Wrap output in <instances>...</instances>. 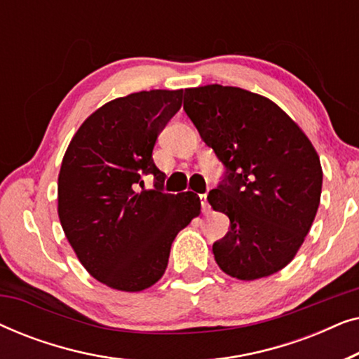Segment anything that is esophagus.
I'll use <instances>...</instances> for the list:
<instances>
[{
  "instance_id": "esophagus-1",
  "label": "esophagus",
  "mask_w": 359,
  "mask_h": 359,
  "mask_svg": "<svg viewBox=\"0 0 359 359\" xmlns=\"http://www.w3.org/2000/svg\"><path fill=\"white\" fill-rule=\"evenodd\" d=\"M199 199H201V208H203V212H205L209 208L208 204V194H199Z\"/></svg>"
}]
</instances>
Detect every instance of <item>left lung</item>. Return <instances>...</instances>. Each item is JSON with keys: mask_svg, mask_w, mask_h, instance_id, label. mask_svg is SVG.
I'll return each mask as SVG.
<instances>
[{"mask_svg": "<svg viewBox=\"0 0 359 359\" xmlns=\"http://www.w3.org/2000/svg\"><path fill=\"white\" fill-rule=\"evenodd\" d=\"M183 107L225 166L208 196L230 219L212 245L219 268L243 281L278 273L296 257L320 204L316 149L281 107L242 88H188Z\"/></svg>", "mask_w": 359, "mask_h": 359, "instance_id": "left-lung-1", "label": "left lung"}]
</instances>
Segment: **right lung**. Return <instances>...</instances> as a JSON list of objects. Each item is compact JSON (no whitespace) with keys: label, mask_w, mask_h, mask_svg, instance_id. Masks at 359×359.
Listing matches in <instances>:
<instances>
[{"label":"right lung","mask_w":359,"mask_h":359,"mask_svg":"<svg viewBox=\"0 0 359 359\" xmlns=\"http://www.w3.org/2000/svg\"><path fill=\"white\" fill-rule=\"evenodd\" d=\"M183 90L132 93L106 102L80 126L58 173V217L93 278L137 292L163 276L171 243L201 212L199 196L163 191L151 158L155 142L180 111ZM154 188H143V176Z\"/></svg>","instance_id":"add662e5"}]
</instances>
